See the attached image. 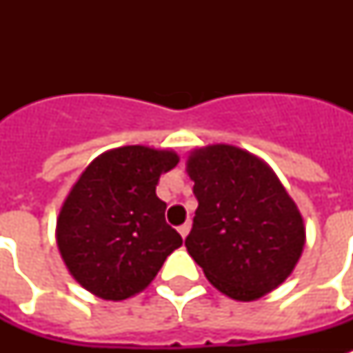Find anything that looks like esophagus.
<instances>
[{"mask_svg":"<svg viewBox=\"0 0 353 353\" xmlns=\"http://www.w3.org/2000/svg\"><path fill=\"white\" fill-rule=\"evenodd\" d=\"M177 231H179L181 238H187V234L190 232V220H187L185 223H183V225H179V229H177Z\"/></svg>","mask_w":353,"mask_h":353,"instance_id":"1","label":"esophagus"}]
</instances>
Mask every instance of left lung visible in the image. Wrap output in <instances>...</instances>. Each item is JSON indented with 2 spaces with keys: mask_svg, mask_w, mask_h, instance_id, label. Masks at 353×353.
Segmentation results:
<instances>
[{
  "mask_svg": "<svg viewBox=\"0 0 353 353\" xmlns=\"http://www.w3.org/2000/svg\"><path fill=\"white\" fill-rule=\"evenodd\" d=\"M187 174L198 209L185 245L210 284L240 302L276 290L301 258L306 225L273 168L220 143L192 150Z\"/></svg>",
  "mask_w": 353,
  "mask_h": 353,
  "instance_id": "obj_1",
  "label": "left lung"
}]
</instances>
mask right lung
<instances>
[{
    "label": "right lung",
    "instance_id": "obj_1",
    "mask_svg": "<svg viewBox=\"0 0 353 353\" xmlns=\"http://www.w3.org/2000/svg\"><path fill=\"white\" fill-rule=\"evenodd\" d=\"M179 163L174 150L132 144L108 150L80 174L57 218L65 268L84 290L124 301L148 288L183 240L155 194L161 174Z\"/></svg>",
    "mask_w": 353,
    "mask_h": 353
}]
</instances>
